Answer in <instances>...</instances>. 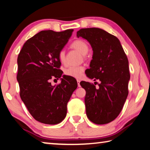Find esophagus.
<instances>
[{
    "instance_id": "1",
    "label": "esophagus",
    "mask_w": 150,
    "mask_h": 150,
    "mask_svg": "<svg viewBox=\"0 0 150 150\" xmlns=\"http://www.w3.org/2000/svg\"><path fill=\"white\" fill-rule=\"evenodd\" d=\"M77 85H78V87H80V82H81V81H80V79H77Z\"/></svg>"
}]
</instances>
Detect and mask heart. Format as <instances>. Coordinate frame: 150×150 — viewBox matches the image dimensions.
<instances>
[{"label": "heart", "instance_id": "b5f03b06", "mask_svg": "<svg viewBox=\"0 0 150 150\" xmlns=\"http://www.w3.org/2000/svg\"><path fill=\"white\" fill-rule=\"evenodd\" d=\"M73 49H75L80 53L81 54L85 55L88 52V45L87 43L82 40H77L73 42L71 45ZM58 58L61 63H64L65 59V52L63 50L59 51L58 54ZM85 71V67L83 65L81 66H71L65 69L64 73L65 75L69 76L74 78H80L82 77L83 73Z\"/></svg>", "mask_w": 150, "mask_h": 150}]
</instances>
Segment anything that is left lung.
I'll return each instance as SVG.
<instances>
[{
	"label": "left lung",
	"instance_id": "left-lung-1",
	"mask_svg": "<svg viewBox=\"0 0 150 150\" xmlns=\"http://www.w3.org/2000/svg\"><path fill=\"white\" fill-rule=\"evenodd\" d=\"M77 37L90 43L93 50L88 77L99 79V87L81 81L86 91L85 103L88 118L96 124H105L119 115L128 95L130 75L128 60L119 40L98 28L80 29Z\"/></svg>",
	"mask_w": 150,
	"mask_h": 150
}]
</instances>
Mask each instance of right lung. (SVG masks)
Here are the masks:
<instances>
[{"label":"right lung","instance_id":"add662e5","mask_svg":"<svg viewBox=\"0 0 150 150\" xmlns=\"http://www.w3.org/2000/svg\"><path fill=\"white\" fill-rule=\"evenodd\" d=\"M73 29L44 30L25 42L18 56L17 81L20 96L35 120L46 124L60 123L67 115V105L76 88L75 79L63 76L59 84L50 80L62 75L58 54L67 44Z\"/></svg>","mask_w":150,"mask_h":150}]
</instances>
